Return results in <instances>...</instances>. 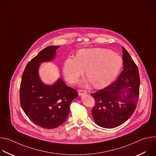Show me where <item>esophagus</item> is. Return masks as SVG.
Returning <instances> with one entry per match:
<instances>
[{"label":"esophagus","mask_w":156,"mask_h":156,"mask_svg":"<svg viewBox=\"0 0 156 156\" xmlns=\"http://www.w3.org/2000/svg\"><path fill=\"white\" fill-rule=\"evenodd\" d=\"M86 94V91L83 90H80L78 91V95L79 96H83V94Z\"/></svg>","instance_id":"1"}]
</instances>
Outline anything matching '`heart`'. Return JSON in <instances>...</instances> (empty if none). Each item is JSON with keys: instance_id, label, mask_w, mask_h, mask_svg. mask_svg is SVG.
I'll return each mask as SVG.
<instances>
[{"instance_id": "heart-1", "label": "heart", "mask_w": 156, "mask_h": 156, "mask_svg": "<svg viewBox=\"0 0 156 156\" xmlns=\"http://www.w3.org/2000/svg\"><path fill=\"white\" fill-rule=\"evenodd\" d=\"M122 65V58L110 50L83 49L78 51L76 57H69L65 60L63 73L69 83L75 84L85 70L87 78L84 84L92 83L96 87H102L114 80Z\"/></svg>"}]
</instances>
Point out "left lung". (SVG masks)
I'll use <instances>...</instances> for the list:
<instances>
[{
  "label": "left lung",
  "mask_w": 156,
  "mask_h": 156,
  "mask_svg": "<svg viewBox=\"0 0 156 156\" xmlns=\"http://www.w3.org/2000/svg\"><path fill=\"white\" fill-rule=\"evenodd\" d=\"M123 71L107 87L91 93L95 100L92 115L96 123L114 128L125 123L135 112L140 95V79L137 66L122 47Z\"/></svg>",
  "instance_id": "left-lung-1"
}]
</instances>
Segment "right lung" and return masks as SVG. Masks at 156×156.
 I'll return each mask as SVG.
<instances>
[{
	"instance_id": "obj_1",
	"label": "right lung",
	"mask_w": 156,
	"mask_h": 156,
	"mask_svg": "<svg viewBox=\"0 0 156 156\" xmlns=\"http://www.w3.org/2000/svg\"><path fill=\"white\" fill-rule=\"evenodd\" d=\"M60 46H48L28 62L22 75L20 100L27 117L37 126L53 129L62 125L70 112V105L78 97L75 89L59 78L52 85L42 82L39 75L41 63L52 60Z\"/></svg>"
}]
</instances>
